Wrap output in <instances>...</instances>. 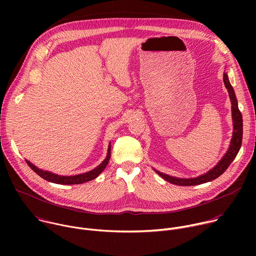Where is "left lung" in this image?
<instances>
[{
    "mask_svg": "<svg viewBox=\"0 0 256 256\" xmlns=\"http://www.w3.org/2000/svg\"><path fill=\"white\" fill-rule=\"evenodd\" d=\"M223 81H224L225 87L228 90L229 97H230L231 104H232L231 108H232V120H233V134H232V138L230 142L228 151L225 153L223 158L216 163V165L214 167H212L206 173H204L198 177L179 178V177H174V176L162 173V172L154 169L158 175H160L166 181L170 182V184H176V186H190L202 184H206V182L214 180L216 178H218V176L222 175L226 171V169L229 167V165L233 162V160L237 156V154L241 148L242 136H243L242 114L238 108V101H237L234 89H233L232 85L230 84L227 72H224Z\"/></svg>",
    "mask_w": 256,
    "mask_h": 256,
    "instance_id": "1",
    "label": "left lung"
}]
</instances>
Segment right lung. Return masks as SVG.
Listing matches in <instances>:
<instances>
[{"label":"right lung","instance_id":"right-lung-1","mask_svg":"<svg viewBox=\"0 0 256 256\" xmlns=\"http://www.w3.org/2000/svg\"><path fill=\"white\" fill-rule=\"evenodd\" d=\"M110 148H112V144H110V142H109L106 158L96 168H94L93 170L88 171L86 173H82V174H78V175H72V176L58 175L56 173H52V172L46 171V170L38 168L35 165H33L31 162H29L28 160H26V162L29 165V167L36 174H38L42 178L46 179V181L52 182V184H84V182H88L90 180L95 179L105 169V167L108 164L109 159H110V154H112L110 153Z\"/></svg>","mask_w":256,"mask_h":256}]
</instances>
